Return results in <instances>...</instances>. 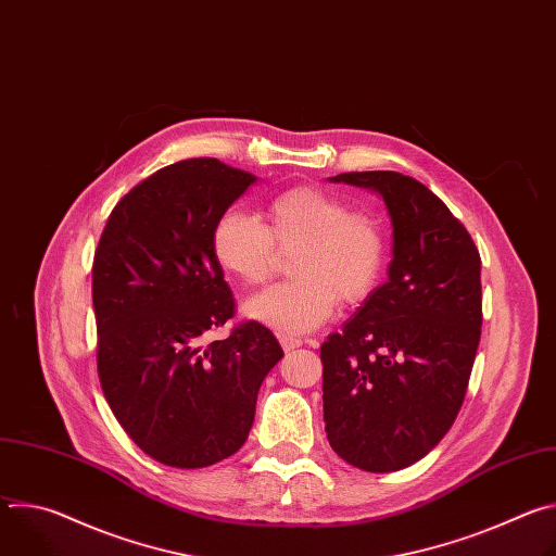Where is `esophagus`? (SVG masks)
I'll return each instance as SVG.
<instances>
[{
    "instance_id": "obj_1",
    "label": "esophagus",
    "mask_w": 556,
    "mask_h": 556,
    "mask_svg": "<svg viewBox=\"0 0 556 556\" xmlns=\"http://www.w3.org/2000/svg\"><path fill=\"white\" fill-rule=\"evenodd\" d=\"M279 343H281L283 352H292V350H296V348L303 345L301 339H294V337H288V334H279Z\"/></svg>"
}]
</instances>
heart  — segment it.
<instances>
[{
  "label": "heart",
  "mask_w": 556,
  "mask_h": 556,
  "mask_svg": "<svg viewBox=\"0 0 556 556\" xmlns=\"http://www.w3.org/2000/svg\"><path fill=\"white\" fill-rule=\"evenodd\" d=\"M294 251L292 281L247 301L251 319L279 334L299 337L324 326L337 303L358 305L380 283L387 244L380 226L319 187H292L253 215L228 208L211 230L217 266L244 286H260L277 270L279 253Z\"/></svg>",
  "instance_id": "obj_1"
}]
</instances>
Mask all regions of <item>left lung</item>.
Here are the masks:
<instances>
[{
    "instance_id": "left-lung-1",
    "label": "left lung",
    "mask_w": 556,
    "mask_h": 556,
    "mask_svg": "<svg viewBox=\"0 0 556 556\" xmlns=\"http://www.w3.org/2000/svg\"><path fill=\"white\" fill-rule=\"evenodd\" d=\"M332 180L382 195L393 260L387 283L321 345L326 433L348 464L389 472L425 457L459 414L482 334V260L422 182L395 172Z\"/></svg>"
}]
</instances>
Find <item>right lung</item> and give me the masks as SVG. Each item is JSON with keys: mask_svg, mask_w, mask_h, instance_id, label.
<instances>
[{"mask_svg": "<svg viewBox=\"0 0 556 556\" xmlns=\"http://www.w3.org/2000/svg\"><path fill=\"white\" fill-rule=\"evenodd\" d=\"M255 180L215 157L169 165L121 198L94 253L105 401L125 433L167 466L204 468L240 451L257 391L283 356L257 321L208 339L235 316L211 230Z\"/></svg>", "mask_w": 556, "mask_h": 556, "instance_id": "add662e5", "label": "right lung"}]
</instances>
